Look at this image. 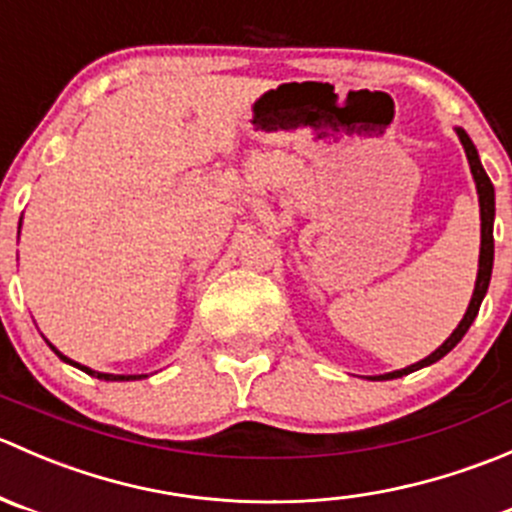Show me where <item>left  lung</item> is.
Listing matches in <instances>:
<instances>
[{"mask_svg": "<svg viewBox=\"0 0 512 512\" xmlns=\"http://www.w3.org/2000/svg\"><path fill=\"white\" fill-rule=\"evenodd\" d=\"M458 138H461L463 148H466V156H468V163H471V173H473V180H476L478 200H480V260H478V280H476V289H473L471 304H468V309H466V314H463L461 324H458V327L453 329L451 337H448L446 342H443L441 347L436 349V352L428 354L426 359H421V361H418V364H414V366H406V369H401V371H391V374L379 376V379H399V376L411 374V371L423 369V366H428V364H433V361L443 359V356L451 352V349L456 347L458 342H461L463 334H466L468 329H471L473 319H476V314H478V309H480V302H483L485 292H488L490 272H493L495 190H493V183H490L488 173H485L483 165H480L478 151H476V146H473V143H471V138H468V133L458 128Z\"/></svg>", "mask_w": 512, "mask_h": 512, "instance_id": "obj_1", "label": "left lung"}]
</instances>
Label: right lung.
Wrapping results in <instances>:
<instances>
[{
	"label": "right lung",
	"instance_id": "right-lung-1",
	"mask_svg": "<svg viewBox=\"0 0 512 512\" xmlns=\"http://www.w3.org/2000/svg\"><path fill=\"white\" fill-rule=\"evenodd\" d=\"M19 225H22V223H19ZM51 349H54V347H51ZM54 352H56V349H54ZM56 354H59V359H64V361H69V364L79 366V369H84V371H86V374L96 376V379H106V381H128V379H141V376H113V374H98V371H91V369H89V366H81V364H76V361L66 359V356H64V354H61V352H56Z\"/></svg>",
	"mask_w": 512,
	"mask_h": 512
}]
</instances>
